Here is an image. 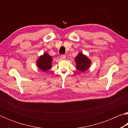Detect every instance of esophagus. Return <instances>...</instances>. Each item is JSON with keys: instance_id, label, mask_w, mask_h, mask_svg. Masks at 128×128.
<instances>
[{"instance_id": "obj_1", "label": "esophagus", "mask_w": 128, "mask_h": 128, "mask_svg": "<svg viewBox=\"0 0 128 128\" xmlns=\"http://www.w3.org/2000/svg\"><path fill=\"white\" fill-rule=\"evenodd\" d=\"M66 55H62L61 56H60V59L64 60V59H66Z\"/></svg>"}]
</instances>
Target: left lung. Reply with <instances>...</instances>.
<instances>
[{
  "label": "left lung",
  "instance_id": "obj_1",
  "mask_svg": "<svg viewBox=\"0 0 128 128\" xmlns=\"http://www.w3.org/2000/svg\"><path fill=\"white\" fill-rule=\"evenodd\" d=\"M76 68L77 70L81 72H85L90 68L91 65V60L88 59L87 56L80 52L74 59Z\"/></svg>",
  "mask_w": 128,
  "mask_h": 128
}]
</instances>
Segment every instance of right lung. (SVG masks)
I'll use <instances>...</instances> for the list:
<instances>
[{"label":"right lung","instance_id":"obj_1","mask_svg":"<svg viewBox=\"0 0 128 128\" xmlns=\"http://www.w3.org/2000/svg\"><path fill=\"white\" fill-rule=\"evenodd\" d=\"M52 58L48 53H44L36 60V66L41 70L46 72L52 67Z\"/></svg>","mask_w":128,"mask_h":128}]
</instances>
